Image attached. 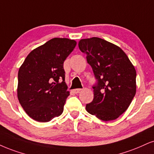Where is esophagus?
<instances>
[{
	"instance_id": "1",
	"label": "esophagus",
	"mask_w": 154,
	"mask_h": 154,
	"mask_svg": "<svg viewBox=\"0 0 154 154\" xmlns=\"http://www.w3.org/2000/svg\"><path fill=\"white\" fill-rule=\"evenodd\" d=\"M81 91H82V89L81 88H76V89H74L73 92L75 93V94H79V93L81 92Z\"/></svg>"
}]
</instances>
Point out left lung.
Returning a JSON list of instances; mask_svg holds the SVG:
<instances>
[{"label": "left lung", "mask_w": 154, "mask_h": 154, "mask_svg": "<svg viewBox=\"0 0 154 154\" xmlns=\"http://www.w3.org/2000/svg\"><path fill=\"white\" fill-rule=\"evenodd\" d=\"M79 47L96 79L94 100L86 104V111L102 121L115 120L135 96V68L122 49L100 38L81 39Z\"/></svg>", "instance_id": "1"}]
</instances>
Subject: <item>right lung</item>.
Listing matches in <instances>:
<instances>
[{
  "label": "right lung",
  "instance_id": "obj_1",
  "mask_svg": "<svg viewBox=\"0 0 154 154\" xmlns=\"http://www.w3.org/2000/svg\"><path fill=\"white\" fill-rule=\"evenodd\" d=\"M75 45L74 40L54 38L32 51L19 68L18 100L35 121L48 122L62 114L70 95L63 63Z\"/></svg>",
  "mask_w": 154,
  "mask_h": 154
}]
</instances>
